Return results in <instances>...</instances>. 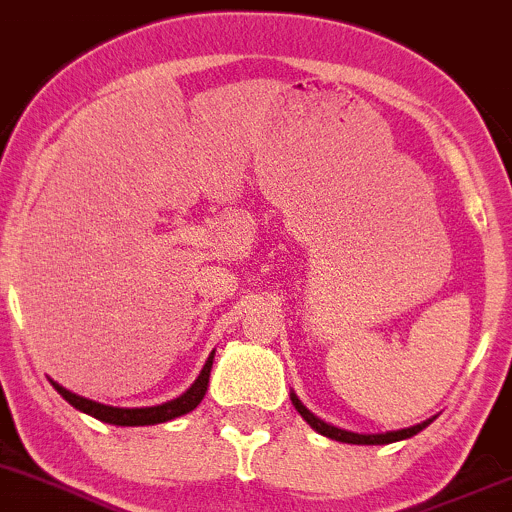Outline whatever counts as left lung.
Returning <instances> with one entry per match:
<instances>
[{"label":"left lung","mask_w":512,"mask_h":512,"mask_svg":"<svg viewBox=\"0 0 512 512\" xmlns=\"http://www.w3.org/2000/svg\"><path fill=\"white\" fill-rule=\"evenodd\" d=\"M290 400H293L295 410L300 412L302 420H305L307 425L312 427V430L324 434V437L334 439V442H344V444H390V442H400V439L415 437L417 432L425 430V427L430 425L434 417H437V415L427 417L425 422H417V425H412V427H403V430H390V432H378V434H359V432H351V430H342V427H334V425H329V422L320 420L315 412H310L305 408V405H302V400L293 393V390H290Z\"/></svg>","instance_id":"obj_1"}]
</instances>
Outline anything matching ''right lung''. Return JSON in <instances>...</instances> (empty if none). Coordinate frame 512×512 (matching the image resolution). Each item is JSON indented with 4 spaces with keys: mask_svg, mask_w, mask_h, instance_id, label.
<instances>
[{
    "mask_svg": "<svg viewBox=\"0 0 512 512\" xmlns=\"http://www.w3.org/2000/svg\"><path fill=\"white\" fill-rule=\"evenodd\" d=\"M212 361H214V351L210 356H207L205 366H202V371H200V376L195 378V383H192V386L185 390L183 395L168 400V403L151 405V408H114V405H102V403H97V400L82 398V395H78V393H70L68 388H63L56 381H51V383H53V388H56L58 393L63 395V398L68 400V403L73 405L75 410L85 412V415L97 417V420L109 422V425L144 427V425H158V422L175 420V417L188 415V412L195 410L197 405L202 403V398H205L207 386H210Z\"/></svg>",
    "mask_w": 512,
    "mask_h": 512,
    "instance_id": "1",
    "label": "right lung"
}]
</instances>
